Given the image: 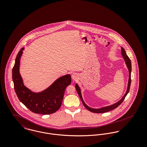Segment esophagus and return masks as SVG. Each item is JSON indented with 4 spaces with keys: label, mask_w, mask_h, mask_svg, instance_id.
Returning a JSON list of instances; mask_svg holds the SVG:
<instances>
[{
    "label": "esophagus",
    "mask_w": 147,
    "mask_h": 147,
    "mask_svg": "<svg viewBox=\"0 0 147 147\" xmlns=\"http://www.w3.org/2000/svg\"><path fill=\"white\" fill-rule=\"evenodd\" d=\"M79 78V75L76 73H74L72 75V78L73 80H76Z\"/></svg>",
    "instance_id": "34e87169"
}]
</instances>
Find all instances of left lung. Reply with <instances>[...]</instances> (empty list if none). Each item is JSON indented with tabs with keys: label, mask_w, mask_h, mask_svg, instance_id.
Wrapping results in <instances>:
<instances>
[{
	"label": "left lung",
	"mask_w": 147,
	"mask_h": 147,
	"mask_svg": "<svg viewBox=\"0 0 147 147\" xmlns=\"http://www.w3.org/2000/svg\"><path fill=\"white\" fill-rule=\"evenodd\" d=\"M121 53H122V55L125 61L126 66L128 69V72H129V76H128V84H127V90L125 94V95L123 96V97L118 102H115V104H113V105H109V106H104L101 108H98V109H95V108H92L89 106H88L86 105L85 102H84V100L83 99L82 97V93H81V89L79 87V86L78 85V84H76L75 85V88L76 89V91L78 93V94L79 95L80 99L83 104L85 107L88 109L89 111L92 112V113H104L106 112L109 111L110 110H112L115 108H117L118 106L121 105L122 104V102L123 101V100H125V97H126L127 94L128 93L129 90V88H130V85H131V60L129 59V57L127 56V54H126V51L124 49V48H123L122 47H121Z\"/></svg>",
	"instance_id": "obj_1"
}]
</instances>
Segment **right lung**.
Wrapping results in <instances>:
<instances>
[{
	"label": "right lung",
	"instance_id": "obj_1",
	"mask_svg": "<svg viewBox=\"0 0 147 147\" xmlns=\"http://www.w3.org/2000/svg\"><path fill=\"white\" fill-rule=\"evenodd\" d=\"M24 47L18 53L12 69L14 89L19 100L32 112L43 115L56 112L61 106L64 92L71 83L70 74L57 79L46 89L34 92L26 87L20 74V62Z\"/></svg>",
	"mask_w": 147,
	"mask_h": 147
}]
</instances>
